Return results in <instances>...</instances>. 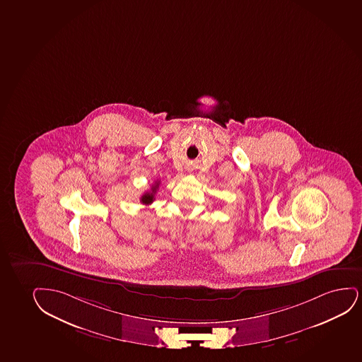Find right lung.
<instances>
[{
    "label": "right lung",
    "instance_id": "right-lung-1",
    "mask_svg": "<svg viewBox=\"0 0 362 362\" xmlns=\"http://www.w3.org/2000/svg\"><path fill=\"white\" fill-rule=\"evenodd\" d=\"M159 181H156V183L151 186V191H148V192L144 193L142 197H141V202H142L143 204H146V206H149L151 204L154 199H156V193L158 191V188H159Z\"/></svg>",
    "mask_w": 362,
    "mask_h": 362
}]
</instances>
